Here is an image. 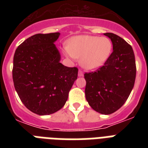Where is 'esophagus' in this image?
<instances>
[{
	"label": "esophagus",
	"mask_w": 148,
	"mask_h": 148,
	"mask_svg": "<svg viewBox=\"0 0 148 148\" xmlns=\"http://www.w3.org/2000/svg\"><path fill=\"white\" fill-rule=\"evenodd\" d=\"M83 74H84L83 71H82V70H79V71H78V76H79V77L83 76Z\"/></svg>",
	"instance_id": "34e87169"
}]
</instances>
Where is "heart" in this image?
<instances>
[{"mask_svg":"<svg viewBox=\"0 0 148 148\" xmlns=\"http://www.w3.org/2000/svg\"><path fill=\"white\" fill-rule=\"evenodd\" d=\"M112 51V42L107 37L80 35L68 41L64 52L68 57L81 58V64L86 69L101 67Z\"/></svg>","mask_w":148,"mask_h":148,"instance_id":"heart-1","label":"heart"}]
</instances>
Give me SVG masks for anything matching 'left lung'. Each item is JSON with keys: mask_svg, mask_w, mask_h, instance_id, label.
<instances>
[{"mask_svg": "<svg viewBox=\"0 0 148 148\" xmlns=\"http://www.w3.org/2000/svg\"><path fill=\"white\" fill-rule=\"evenodd\" d=\"M113 44V52L103 66L84 74L85 96L89 105L102 114L123 106L134 85L136 64L131 45L113 33L103 34Z\"/></svg>", "mask_w": 148, "mask_h": 148, "instance_id": "8db88e82", "label": "left lung"}]
</instances>
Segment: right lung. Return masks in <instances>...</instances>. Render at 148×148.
Returning <instances> with one entry per match:
<instances>
[{
	"mask_svg": "<svg viewBox=\"0 0 148 148\" xmlns=\"http://www.w3.org/2000/svg\"><path fill=\"white\" fill-rule=\"evenodd\" d=\"M60 34H38L18 46L14 56L13 81L21 101L39 115L51 114L64 106L77 78V67L60 63L53 43Z\"/></svg>",
	"mask_w": 148,
	"mask_h": 148,
	"instance_id": "obj_1",
	"label": "right lung"
}]
</instances>
